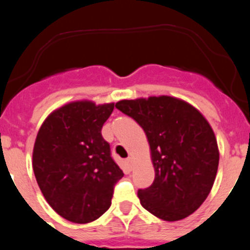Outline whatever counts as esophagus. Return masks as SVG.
I'll return each mask as SVG.
<instances>
[{"label":"esophagus","mask_w":250,"mask_h":250,"mask_svg":"<svg viewBox=\"0 0 250 250\" xmlns=\"http://www.w3.org/2000/svg\"><path fill=\"white\" fill-rule=\"evenodd\" d=\"M125 163H127L128 168H129V169H132V168H133V158L132 157H128L127 160H125Z\"/></svg>","instance_id":"1"}]
</instances>
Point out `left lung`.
Returning a JSON list of instances; mask_svg holds the SVG:
<instances>
[{
    "instance_id": "obj_1",
    "label": "left lung",
    "mask_w": 250,
    "mask_h": 250,
    "mask_svg": "<svg viewBox=\"0 0 250 250\" xmlns=\"http://www.w3.org/2000/svg\"><path fill=\"white\" fill-rule=\"evenodd\" d=\"M116 107L139 123L150 145L155 180L138 191L141 206L166 221L197 210L219 166L218 143L208 121L195 106L169 95L121 100Z\"/></svg>"
}]
</instances>
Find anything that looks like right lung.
Segmentation results:
<instances>
[{
  "label": "right lung",
  "mask_w": 250,
  "mask_h": 250,
  "mask_svg": "<svg viewBox=\"0 0 250 250\" xmlns=\"http://www.w3.org/2000/svg\"><path fill=\"white\" fill-rule=\"evenodd\" d=\"M113 107V103H69L53 111L37 133L32 151L37 184L48 204L71 223L100 218L123 176L102 135Z\"/></svg>",
  "instance_id": "right-lung-1"
}]
</instances>
